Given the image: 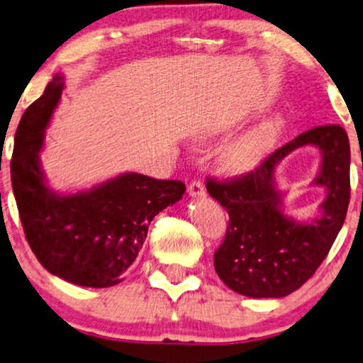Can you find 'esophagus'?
I'll return each mask as SVG.
<instances>
[{
  "mask_svg": "<svg viewBox=\"0 0 363 363\" xmlns=\"http://www.w3.org/2000/svg\"><path fill=\"white\" fill-rule=\"evenodd\" d=\"M187 192H189L191 197H204L206 196V187L199 181H192L189 187H187Z\"/></svg>",
  "mask_w": 363,
  "mask_h": 363,
  "instance_id": "34e87169",
  "label": "esophagus"
}]
</instances>
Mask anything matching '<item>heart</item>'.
Returning <instances> with one entry per match:
<instances>
[{"label":"heart","mask_w":363,"mask_h":363,"mask_svg":"<svg viewBox=\"0 0 363 363\" xmlns=\"http://www.w3.org/2000/svg\"><path fill=\"white\" fill-rule=\"evenodd\" d=\"M280 131H282V118L279 116H270L250 125L222 149L219 156L220 169L230 176L252 171L272 151Z\"/></svg>","instance_id":"b5f03b06"}]
</instances>
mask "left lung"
Masks as SVG:
<instances>
[{
	"mask_svg": "<svg viewBox=\"0 0 363 363\" xmlns=\"http://www.w3.org/2000/svg\"><path fill=\"white\" fill-rule=\"evenodd\" d=\"M303 145L321 152L313 185L326 189L321 216L313 221L287 216L285 193L274 182L281 159ZM206 186L229 212L225 239L214 254L222 282L245 297H286L312 277L344 225L350 201L349 136L337 124L318 125L270 154L255 171L234 181L207 179Z\"/></svg>",
	"mask_w": 363,
	"mask_h": 363,
	"instance_id": "8db88e82",
	"label": "left lung"
}]
</instances>
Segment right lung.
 Segmentation results:
<instances>
[{
	"mask_svg": "<svg viewBox=\"0 0 363 363\" xmlns=\"http://www.w3.org/2000/svg\"><path fill=\"white\" fill-rule=\"evenodd\" d=\"M65 77L56 74L24 111L14 134L11 184L28 244L43 267L81 287L123 282L151 220L186 192L184 182L124 172L91 189L62 194L48 186L40 154L60 104Z\"/></svg>",
	"mask_w": 363,
	"mask_h": 363,
	"instance_id": "right-lung-1",
	"label": "right lung"
}]
</instances>
